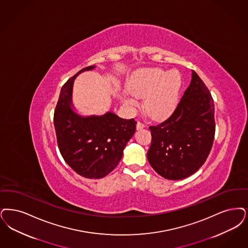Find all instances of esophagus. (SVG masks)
<instances>
[{"label":"esophagus","instance_id":"esophagus-1","mask_svg":"<svg viewBox=\"0 0 248 248\" xmlns=\"http://www.w3.org/2000/svg\"><path fill=\"white\" fill-rule=\"evenodd\" d=\"M145 127H146V125L144 124L138 122V124H137V129L138 130H141V129L145 128Z\"/></svg>","mask_w":248,"mask_h":248}]
</instances>
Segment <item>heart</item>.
I'll return each instance as SVG.
<instances>
[{
    "mask_svg": "<svg viewBox=\"0 0 248 248\" xmlns=\"http://www.w3.org/2000/svg\"><path fill=\"white\" fill-rule=\"evenodd\" d=\"M182 85V76L177 70H140L129 81L130 93L124 94V101L131 107H136L139 104L138 98H146L147 113L153 119H162L176 108Z\"/></svg>",
    "mask_w": 248,
    "mask_h": 248,
    "instance_id": "heart-1",
    "label": "heart"
}]
</instances>
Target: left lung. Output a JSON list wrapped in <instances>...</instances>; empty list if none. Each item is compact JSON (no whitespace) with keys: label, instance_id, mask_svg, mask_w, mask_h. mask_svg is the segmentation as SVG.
I'll use <instances>...</instances> for the list:
<instances>
[{"label":"left lung","instance_id":"left-lung-1","mask_svg":"<svg viewBox=\"0 0 248 248\" xmlns=\"http://www.w3.org/2000/svg\"><path fill=\"white\" fill-rule=\"evenodd\" d=\"M149 130L152 140L148 160L163 178H186L204 164L215 136L214 102L195 71L173 113Z\"/></svg>","mask_w":248,"mask_h":248}]
</instances>
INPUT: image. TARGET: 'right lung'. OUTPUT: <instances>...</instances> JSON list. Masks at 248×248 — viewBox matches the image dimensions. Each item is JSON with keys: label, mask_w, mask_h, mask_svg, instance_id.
<instances>
[{"label": "right lung", "mask_w": 248, "mask_h": 248, "mask_svg": "<svg viewBox=\"0 0 248 248\" xmlns=\"http://www.w3.org/2000/svg\"><path fill=\"white\" fill-rule=\"evenodd\" d=\"M95 67L80 70L62 86L53 117L62 158L77 173L89 179L105 177L118 165L137 124L135 120L120 118L111 111L89 116L76 111L72 99L74 81Z\"/></svg>", "instance_id": "add662e5"}]
</instances>
